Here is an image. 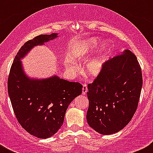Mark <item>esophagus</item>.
<instances>
[{"instance_id":"1","label":"esophagus","mask_w":153,"mask_h":153,"mask_svg":"<svg viewBox=\"0 0 153 153\" xmlns=\"http://www.w3.org/2000/svg\"><path fill=\"white\" fill-rule=\"evenodd\" d=\"M88 91V88H87V84H84L83 85V88H82V94L83 95H85V94Z\"/></svg>"}]
</instances>
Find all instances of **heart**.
Masks as SVG:
<instances>
[{"instance_id": "1", "label": "heart", "mask_w": 153, "mask_h": 153, "mask_svg": "<svg viewBox=\"0 0 153 153\" xmlns=\"http://www.w3.org/2000/svg\"><path fill=\"white\" fill-rule=\"evenodd\" d=\"M97 38H91L86 40L84 43L80 44L78 47L72 48L69 53V58L73 63L81 62L93 51L98 45ZM107 52V46L103 44L99 51L92 59H91L85 67V72L90 77H96L99 75L105 62V55ZM72 63L69 61H66V67L72 68Z\"/></svg>"}]
</instances>
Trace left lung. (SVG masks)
<instances>
[{"label":"left lung","instance_id":"left-lung-1","mask_svg":"<svg viewBox=\"0 0 153 153\" xmlns=\"http://www.w3.org/2000/svg\"><path fill=\"white\" fill-rule=\"evenodd\" d=\"M142 84L141 67L130 50L106 61L93 83L88 84L89 126L101 135L124 128L138 107Z\"/></svg>","mask_w":153,"mask_h":153}]
</instances>
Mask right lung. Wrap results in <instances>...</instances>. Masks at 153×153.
<instances>
[{
    "label": "right lung",
    "instance_id": "right-lung-1",
    "mask_svg": "<svg viewBox=\"0 0 153 153\" xmlns=\"http://www.w3.org/2000/svg\"><path fill=\"white\" fill-rule=\"evenodd\" d=\"M58 33L40 35L26 42L17 53L8 78V93L17 120L31 135L47 138L55 135L64 123L69 104L82 92L83 86L53 75L47 78H29L21 60L36 46L58 38Z\"/></svg>",
    "mask_w": 153,
    "mask_h": 153
}]
</instances>
